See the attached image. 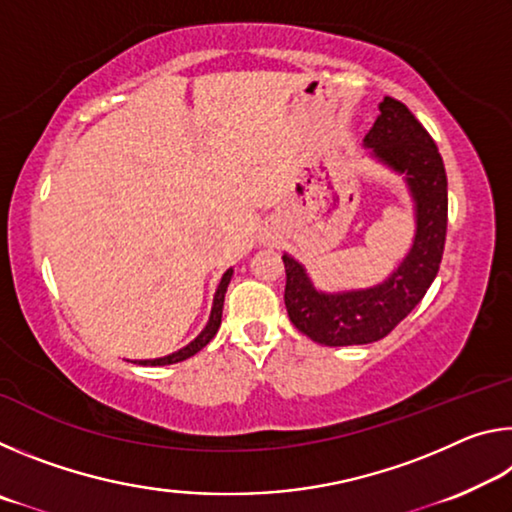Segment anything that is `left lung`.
Wrapping results in <instances>:
<instances>
[{"mask_svg": "<svg viewBox=\"0 0 512 512\" xmlns=\"http://www.w3.org/2000/svg\"><path fill=\"white\" fill-rule=\"evenodd\" d=\"M366 135L379 160L409 180L418 232L409 257L384 284L366 291L325 296L311 287L296 259L282 257L287 271L284 305L291 323L320 345H366L384 339L411 314L438 275L447 237V173L438 146L402 101L386 97Z\"/></svg>", "mask_w": 512, "mask_h": 512, "instance_id": "8db88e82", "label": "left lung"}]
</instances>
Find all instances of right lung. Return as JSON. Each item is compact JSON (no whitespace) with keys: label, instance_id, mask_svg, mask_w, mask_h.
I'll list each match as a JSON object with an SVG mask.
<instances>
[{"label":"right lung","instance_id":"right-lung-1","mask_svg":"<svg viewBox=\"0 0 512 512\" xmlns=\"http://www.w3.org/2000/svg\"><path fill=\"white\" fill-rule=\"evenodd\" d=\"M230 277H232V268L230 271H225L221 277V284L219 289H216V296H214V307H212V316H210V323L201 332V336H196V339L187 345V348L178 350L169 354V357H162V359H153V361H140L142 366H169V363H178V361H185L189 357H194L198 350H203L207 343L214 339V334L219 332L221 327V314H223V298H225V291H228V284H230Z\"/></svg>","mask_w":512,"mask_h":512}]
</instances>
